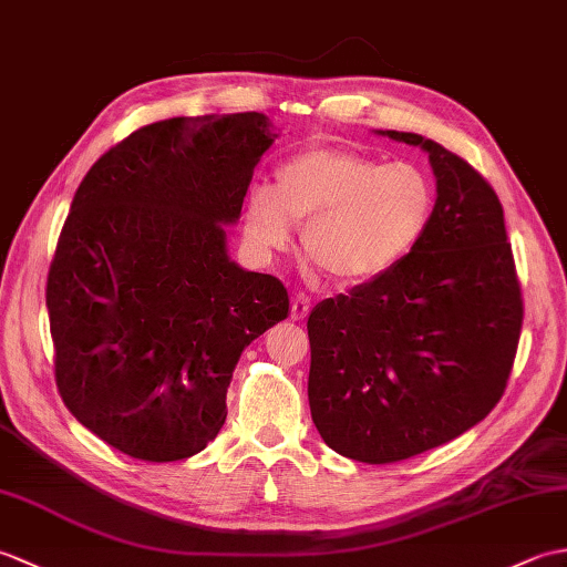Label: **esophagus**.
Listing matches in <instances>:
<instances>
[{"label": "esophagus", "instance_id": "obj_1", "mask_svg": "<svg viewBox=\"0 0 567 567\" xmlns=\"http://www.w3.org/2000/svg\"><path fill=\"white\" fill-rule=\"evenodd\" d=\"M309 309H311V299H309V295L307 292H295V297H292V319H305L307 315H309Z\"/></svg>", "mask_w": 567, "mask_h": 567}]
</instances>
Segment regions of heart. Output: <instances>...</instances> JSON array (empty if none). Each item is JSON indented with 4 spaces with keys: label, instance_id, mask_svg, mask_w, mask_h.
I'll use <instances>...</instances> for the list:
<instances>
[{
    "label": "heart",
    "instance_id": "heart-1",
    "mask_svg": "<svg viewBox=\"0 0 567 567\" xmlns=\"http://www.w3.org/2000/svg\"><path fill=\"white\" fill-rule=\"evenodd\" d=\"M433 209L436 189L421 167L323 143L277 167L275 189H250L244 234L252 248L275 252L299 224L311 262L341 282H365L414 250Z\"/></svg>",
    "mask_w": 567,
    "mask_h": 567
}]
</instances>
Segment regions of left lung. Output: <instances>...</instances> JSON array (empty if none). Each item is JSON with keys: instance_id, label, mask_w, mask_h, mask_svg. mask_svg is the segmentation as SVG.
<instances>
[{"instance_id": "1", "label": "left lung", "mask_w": 567, "mask_h": 567, "mask_svg": "<svg viewBox=\"0 0 567 567\" xmlns=\"http://www.w3.org/2000/svg\"><path fill=\"white\" fill-rule=\"evenodd\" d=\"M436 175V209L406 258L309 315V406L323 443L384 465L473 429L502 400L524 299L497 192L461 155L404 131Z\"/></svg>"}]
</instances>
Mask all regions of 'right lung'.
<instances>
[{"instance_id":"1","label":"right lung","mask_w":567,"mask_h":567,"mask_svg":"<svg viewBox=\"0 0 567 567\" xmlns=\"http://www.w3.org/2000/svg\"><path fill=\"white\" fill-rule=\"evenodd\" d=\"M258 112L136 128L80 183L45 285L55 384L82 426L148 463L216 439L244 348L287 319L272 275L226 256L272 146Z\"/></svg>"}]
</instances>
